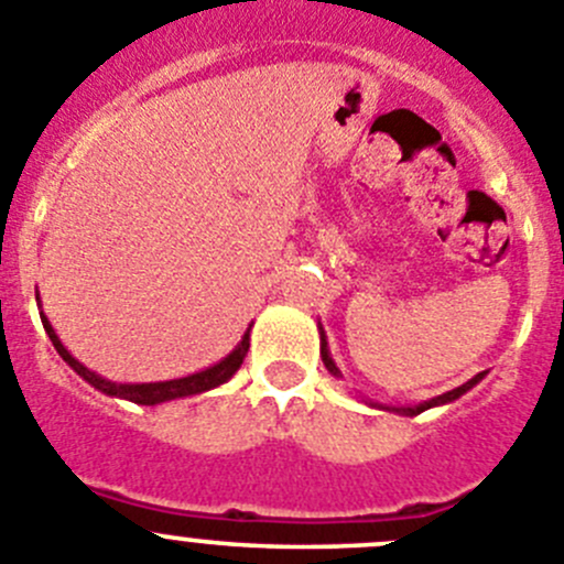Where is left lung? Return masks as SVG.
<instances>
[{"mask_svg": "<svg viewBox=\"0 0 564 564\" xmlns=\"http://www.w3.org/2000/svg\"><path fill=\"white\" fill-rule=\"evenodd\" d=\"M319 338H322V344H319V355H322V360H325L327 371H330V375H336V377H341V371H338V366L333 364V358H330V349H327V338H325V330H322V327H319ZM482 377H485V371H479V375H474L471 380H468V382H463L460 388H452V391L441 393V397L430 399V402H421V404H408V408H397V404H391V408H388V404H377V402H369V404H375V408H382V410H393V413H402V415H419V413H424V410L435 408V404H446V402H455V399H460L463 393H466V391H471V388L477 386V382L482 380Z\"/></svg>", "mask_w": 564, "mask_h": 564, "instance_id": "1", "label": "left lung"}]
</instances>
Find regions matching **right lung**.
I'll list each match as a JSON object with an SVG mask.
<instances>
[{
    "label": "right lung",
    "mask_w": 564,
    "mask_h": 564,
    "mask_svg": "<svg viewBox=\"0 0 564 564\" xmlns=\"http://www.w3.org/2000/svg\"><path fill=\"white\" fill-rule=\"evenodd\" d=\"M41 322H43V327H46L48 338H52L54 349L59 352V358H63L65 364H68L70 369L82 377V380H87L93 388H98L101 393H107V397L129 399V402H134V404H160V402H171V399H182V397H193V393L212 391V388L223 386V382L231 380V377L237 375V369L242 366L245 355H248V349H250V330H248L231 355H226L220 364L209 366V369H204V371H195V375L178 377V380H165V382H112V380H104L101 375H96V371L87 369L85 364H79V360H76L74 355L63 347V341H59L57 333H54L52 322H48L43 314H41Z\"/></svg>",
    "instance_id": "add662e5"
}]
</instances>
